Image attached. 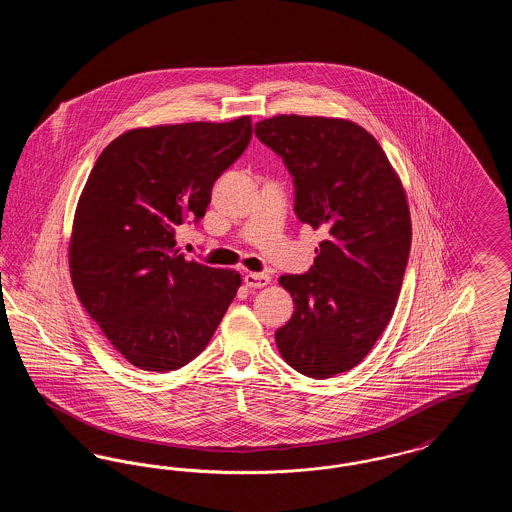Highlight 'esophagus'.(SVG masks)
Segmentation results:
<instances>
[{
    "label": "esophagus",
    "mask_w": 512,
    "mask_h": 512,
    "mask_svg": "<svg viewBox=\"0 0 512 512\" xmlns=\"http://www.w3.org/2000/svg\"><path fill=\"white\" fill-rule=\"evenodd\" d=\"M245 286L251 288V290H259V288H265L270 282V276L268 274H257V272H247L244 276Z\"/></svg>",
    "instance_id": "esophagus-1"
}]
</instances>
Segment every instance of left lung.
<instances>
[{
  "label": "left lung",
  "mask_w": 512,
  "mask_h": 512,
  "mask_svg": "<svg viewBox=\"0 0 512 512\" xmlns=\"http://www.w3.org/2000/svg\"><path fill=\"white\" fill-rule=\"evenodd\" d=\"M295 184V215L326 238L305 274H284L293 315L276 330L288 365L332 378L359 365L386 330L411 251V213L388 155L363 126L278 115L255 124Z\"/></svg>",
  "instance_id": "8db88e82"
}]
</instances>
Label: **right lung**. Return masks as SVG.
I'll use <instances>...</instances> for the list:
<instances>
[{
    "mask_svg": "<svg viewBox=\"0 0 512 512\" xmlns=\"http://www.w3.org/2000/svg\"><path fill=\"white\" fill-rule=\"evenodd\" d=\"M251 134L249 117L159 124L101 151L76 205L69 267L80 303L130 365H188L236 297V270L184 259L174 236L205 217L213 184Z\"/></svg>",
    "mask_w": 512,
    "mask_h": 512,
    "instance_id": "right-lung-1",
    "label": "right lung"
}]
</instances>
